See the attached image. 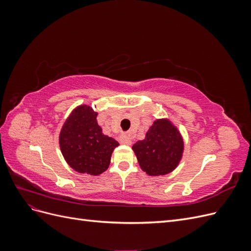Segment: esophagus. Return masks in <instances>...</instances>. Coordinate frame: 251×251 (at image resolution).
<instances>
[{"label": "esophagus", "instance_id": "1", "mask_svg": "<svg viewBox=\"0 0 251 251\" xmlns=\"http://www.w3.org/2000/svg\"><path fill=\"white\" fill-rule=\"evenodd\" d=\"M120 141H121V143L126 144V146H131V144H132V140H131L130 135H127V134L121 135L120 136Z\"/></svg>", "mask_w": 251, "mask_h": 251}]
</instances>
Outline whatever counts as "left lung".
Returning <instances> with one entry per match:
<instances>
[{"label": "left lung", "mask_w": 251, "mask_h": 251, "mask_svg": "<svg viewBox=\"0 0 251 251\" xmlns=\"http://www.w3.org/2000/svg\"><path fill=\"white\" fill-rule=\"evenodd\" d=\"M132 150L143 172L158 177L172 173L179 165L184 151V140L169 118L156 119Z\"/></svg>", "instance_id": "1"}]
</instances>
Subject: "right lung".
Masks as SVG:
<instances>
[{
    "label": "right lung",
    "mask_w": 251,
    "mask_h": 251,
    "mask_svg": "<svg viewBox=\"0 0 251 251\" xmlns=\"http://www.w3.org/2000/svg\"><path fill=\"white\" fill-rule=\"evenodd\" d=\"M97 112L91 105L73 109L59 133L60 151L74 171L98 176L107 171L113 151L119 143L104 135L97 124Z\"/></svg>",
    "instance_id": "add662e5"
}]
</instances>
